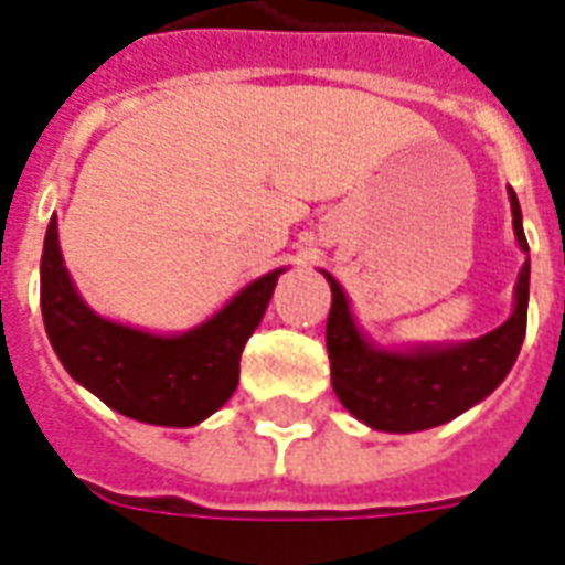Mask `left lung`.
<instances>
[{"label":"left lung","mask_w":565,"mask_h":565,"mask_svg":"<svg viewBox=\"0 0 565 565\" xmlns=\"http://www.w3.org/2000/svg\"><path fill=\"white\" fill-rule=\"evenodd\" d=\"M509 200H512L518 245L530 250L515 191H509ZM326 281L332 287V308L326 320L332 388L347 411L377 431H425L461 416L467 407L488 398L503 383L509 367L515 365L518 350L524 344L530 257L518 275L515 311L500 329L476 338L470 344L419 350V353H386L367 347L350 317L344 290L332 275H326Z\"/></svg>","instance_id":"obj_1"}]
</instances>
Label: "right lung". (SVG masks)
Returning a JSON list of instances; mask_svg holds the SVG:
<instances>
[{"label": "right lung", "mask_w": 565, "mask_h": 565, "mask_svg": "<svg viewBox=\"0 0 565 565\" xmlns=\"http://www.w3.org/2000/svg\"><path fill=\"white\" fill-rule=\"evenodd\" d=\"M278 271L248 284L209 323L179 338L149 335L92 315L62 263L56 218L41 254V315L71 377L128 419L188 428L236 392L245 341L266 315Z\"/></svg>", "instance_id": "add662e5"}]
</instances>
